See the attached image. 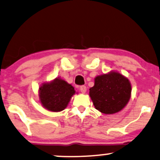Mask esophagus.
<instances>
[{
	"label": "esophagus",
	"instance_id": "1",
	"mask_svg": "<svg viewBox=\"0 0 160 160\" xmlns=\"http://www.w3.org/2000/svg\"><path fill=\"white\" fill-rule=\"evenodd\" d=\"M80 91H81V92H82V93H85L86 92V91H87L86 86H80Z\"/></svg>",
	"mask_w": 160,
	"mask_h": 160
}]
</instances>
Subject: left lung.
<instances>
[{
    "label": "left lung",
    "mask_w": 160,
    "mask_h": 160,
    "mask_svg": "<svg viewBox=\"0 0 160 160\" xmlns=\"http://www.w3.org/2000/svg\"><path fill=\"white\" fill-rule=\"evenodd\" d=\"M93 106L105 114H114L126 107L131 98L132 86L127 77L116 71L98 75L89 89Z\"/></svg>",
    "instance_id": "8db88e82"
}]
</instances>
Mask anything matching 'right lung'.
<instances>
[{
  "mask_svg": "<svg viewBox=\"0 0 160 160\" xmlns=\"http://www.w3.org/2000/svg\"><path fill=\"white\" fill-rule=\"evenodd\" d=\"M75 90L71 84L60 78L44 82L39 88V102L51 112H60L67 108Z\"/></svg>",
  "mask_w": 160,
  "mask_h": 160,
  "instance_id": "1",
  "label": "right lung"
}]
</instances>
